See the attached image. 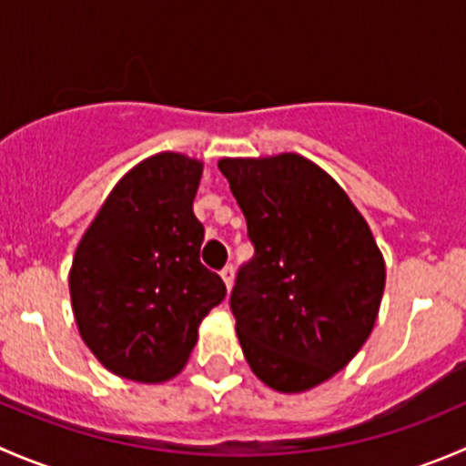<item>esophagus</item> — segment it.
<instances>
[{
  "instance_id": "esophagus-1",
  "label": "esophagus",
  "mask_w": 466,
  "mask_h": 466,
  "mask_svg": "<svg viewBox=\"0 0 466 466\" xmlns=\"http://www.w3.org/2000/svg\"><path fill=\"white\" fill-rule=\"evenodd\" d=\"M220 277H223L225 286H228V289H232V284H234V266H225L223 270H220Z\"/></svg>"
}]
</instances>
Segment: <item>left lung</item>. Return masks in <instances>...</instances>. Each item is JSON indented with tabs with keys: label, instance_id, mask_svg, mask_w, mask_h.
Here are the masks:
<instances>
[{
	"label": "left lung",
	"instance_id": "left-lung-1",
	"mask_svg": "<svg viewBox=\"0 0 466 466\" xmlns=\"http://www.w3.org/2000/svg\"><path fill=\"white\" fill-rule=\"evenodd\" d=\"M218 168L255 246L229 298L243 356L277 392L316 388L372 333L383 255L350 196L311 159L225 157Z\"/></svg>",
	"mask_w": 466,
	"mask_h": 466
}]
</instances>
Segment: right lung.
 I'll return each instance as SVG.
<instances>
[{
    "label": "right lung",
    "mask_w": 466,
    "mask_h": 466,
    "mask_svg": "<svg viewBox=\"0 0 466 466\" xmlns=\"http://www.w3.org/2000/svg\"><path fill=\"white\" fill-rule=\"evenodd\" d=\"M200 176L203 162L187 155L144 159L116 182L78 243L69 270L74 318L89 351L116 377H176L203 318L228 293L200 263Z\"/></svg>",
    "instance_id": "obj_1"
}]
</instances>
